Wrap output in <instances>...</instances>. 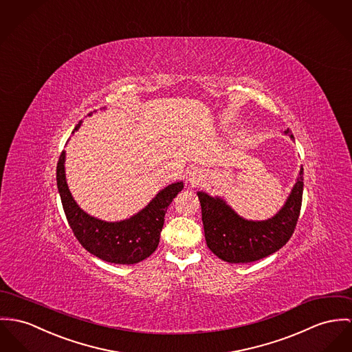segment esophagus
Here are the masks:
<instances>
[{
  "mask_svg": "<svg viewBox=\"0 0 352 352\" xmlns=\"http://www.w3.org/2000/svg\"><path fill=\"white\" fill-rule=\"evenodd\" d=\"M188 179H189L190 185H199L204 179H205V173L204 170L198 168V167H194L191 168L188 174Z\"/></svg>",
  "mask_w": 352,
  "mask_h": 352,
  "instance_id": "esophagus-1",
  "label": "esophagus"
}]
</instances>
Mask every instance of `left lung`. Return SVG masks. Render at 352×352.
<instances>
[{
    "label": "left lung",
    "mask_w": 352,
    "mask_h": 352,
    "mask_svg": "<svg viewBox=\"0 0 352 352\" xmlns=\"http://www.w3.org/2000/svg\"><path fill=\"white\" fill-rule=\"evenodd\" d=\"M287 134L289 130L285 131ZM291 138L294 135L291 134ZM302 167L283 209L267 221L237 216L221 198L199 191L202 222L208 248L223 261L252 263L277 252L292 237L302 201Z\"/></svg>",
    "instance_id": "8db88e82"
}]
</instances>
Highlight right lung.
<instances>
[{
	"label": "right lung",
	"instance_id": "right-lung-1",
	"mask_svg": "<svg viewBox=\"0 0 352 352\" xmlns=\"http://www.w3.org/2000/svg\"><path fill=\"white\" fill-rule=\"evenodd\" d=\"M79 126L80 123L75 130ZM64 161L63 151L56 168L57 189L67 221L81 246L100 260L113 264H136L153 254L160 243L166 210L184 189V184L168 185L143 210L129 219L106 222L88 216L78 206L65 181Z\"/></svg>",
	"mask_w": 352,
	"mask_h": 352
}]
</instances>
